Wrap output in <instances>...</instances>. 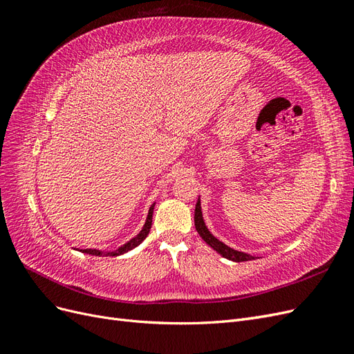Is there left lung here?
Listing matches in <instances>:
<instances>
[{"label": "left lung", "instance_id": "obj_1", "mask_svg": "<svg viewBox=\"0 0 354 354\" xmlns=\"http://www.w3.org/2000/svg\"><path fill=\"white\" fill-rule=\"evenodd\" d=\"M195 227L199 233V236L205 241L212 250H216L220 255H223L224 259L232 260V261H248V260H255L254 255H250L246 252H241L230 248L226 243H223L221 241H218L216 236H212L211 232L208 230V227L205 226V221H203L202 217V209H201V201L198 199L196 202V207H195Z\"/></svg>", "mask_w": 354, "mask_h": 354}]
</instances>
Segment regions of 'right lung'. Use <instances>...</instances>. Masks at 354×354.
<instances>
[{
    "mask_svg": "<svg viewBox=\"0 0 354 354\" xmlns=\"http://www.w3.org/2000/svg\"><path fill=\"white\" fill-rule=\"evenodd\" d=\"M153 208H155V203H152V207L149 208V214H147V218H146V223L143 229L140 230V233L137 234L136 238H133L131 241H128L127 243H124L122 246H120V248L115 250V251H100V250H80L81 252H85V254H90V255H95V257H102V255H111V257H116V255H121V254H125L128 251H131L133 248H136L137 245H140L146 236L149 234V232H151V227H152V216H153Z\"/></svg>",
    "mask_w": 354,
    "mask_h": 354,
    "instance_id": "right-lung-1",
    "label": "right lung"
}]
</instances>
